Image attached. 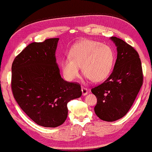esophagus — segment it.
<instances>
[{"mask_svg":"<svg viewBox=\"0 0 152 152\" xmlns=\"http://www.w3.org/2000/svg\"><path fill=\"white\" fill-rule=\"evenodd\" d=\"M81 91H82V94H83V96H86V95L88 94V89H86V88H85V87H82Z\"/></svg>","mask_w":152,"mask_h":152,"instance_id":"obj_1","label":"esophagus"}]
</instances>
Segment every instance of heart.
I'll return each instance as SVG.
<instances>
[{
  "instance_id": "1",
  "label": "heart",
  "mask_w": 152,
  "mask_h": 152,
  "mask_svg": "<svg viewBox=\"0 0 152 152\" xmlns=\"http://www.w3.org/2000/svg\"><path fill=\"white\" fill-rule=\"evenodd\" d=\"M69 57L63 59V73L72 81L79 75L80 67L87 78L100 82L108 76L113 68L115 54L109 46L94 40L85 39L72 47Z\"/></svg>"
}]
</instances>
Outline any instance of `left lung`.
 Masks as SVG:
<instances>
[{
	"instance_id": "obj_1",
	"label": "left lung",
	"mask_w": 152,
	"mask_h": 152,
	"mask_svg": "<svg viewBox=\"0 0 152 152\" xmlns=\"http://www.w3.org/2000/svg\"><path fill=\"white\" fill-rule=\"evenodd\" d=\"M117 47V60L112 74L91 92L98 99L94 110L99 119L114 121L130 109L142 85V72L139 54L124 41L111 37Z\"/></svg>"
}]
</instances>
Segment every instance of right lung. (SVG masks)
I'll list each match as a JSON object with an SVG mask.
<instances>
[{
  "label": "right lung",
  "instance_id": "right-lung-1",
  "mask_svg": "<svg viewBox=\"0 0 152 152\" xmlns=\"http://www.w3.org/2000/svg\"><path fill=\"white\" fill-rule=\"evenodd\" d=\"M58 38L33 42L15 58L11 89L22 110L39 126L55 128L67 119V103L82 96L77 83L60 74L56 58Z\"/></svg>",
  "mask_w": 152,
  "mask_h": 152
}]
</instances>
